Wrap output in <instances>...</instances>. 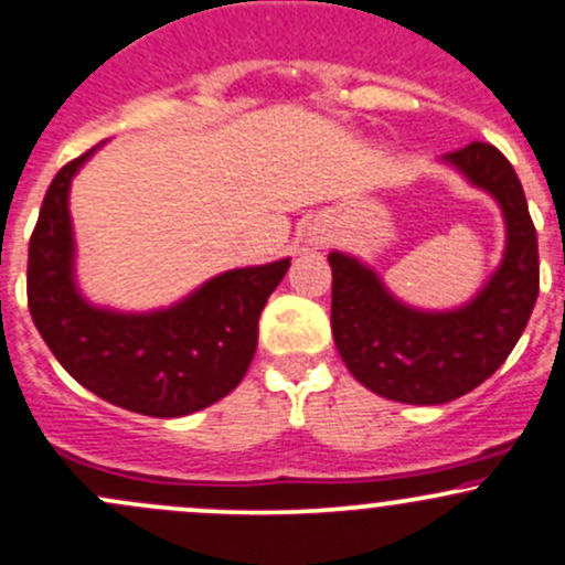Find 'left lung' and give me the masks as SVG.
Segmentation results:
<instances>
[{
	"label": "left lung",
	"mask_w": 565,
	"mask_h": 565,
	"mask_svg": "<svg viewBox=\"0 0 565 565\" xmlns=\"http://www.w3.org/2000/svg\"><path fill=\"white\" fill-rule=\"evenodd\" d=\"M498 202L505 248L498 270L448 311L402 303L358 256L333 250L330 328L352 377L404 404H446L492 377L525 330L539 298V241L525 191L503 152L483 141L440 158Z\"/></svg>",
	"instance_id": "8db88e82"
}]
</instances>
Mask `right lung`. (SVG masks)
<instances>
[{
  "mask_svg": "<svg viewBox=\"0 0 565 565\" xmlns=\"http://www.w3.org/2000/svg\"><path fill=\"white\" fill-rule=\"evenodd\" d=\"M98 147L62 167L45 191L26 265L30 315L62 369L95 396L152 418L191 415L246 377L259 315L289 259L221 273L167 309L89 303L76 284L71 182Z\"/></svg>",
  "mask_w": 565,
  "mask_h": 565,
  "instance_id": "1",
  "label": "right lung"
}]
</instances>
